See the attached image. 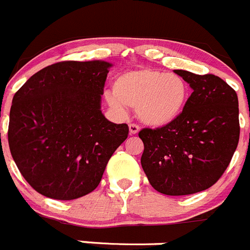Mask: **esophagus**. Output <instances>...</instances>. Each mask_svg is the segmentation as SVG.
Wrapping results in <instances>:
<instances>
[{"label":"esophagus","instance_id":"34e87169","mask_svg":"<svg viewBox=\"0 0 250 250\" xmlns=\"http://www.w3.org/2000/svg\"><path fill=\"white\" fill-rule=\"evenodd\" d=\"M139 131H140V127L137 126V125H135V124H130L129 125L130 135H136L139 134Z\"/></svg>","mask_w":250,"mask_h":250}]
</instances>
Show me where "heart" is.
<instances>
[{
	"mask_svg": "<svg viewBox=\"0 0 250 250\" xmlns=\"http://www.w3.org/2000/svg\"><path fill=\"white\" fill-rule=\"evenodd\" d=\"M114 92L105 94L114 110L136 108L140 121L151 127L167 126L177 120L187 104L189 88L184 78L161 71H127L114 80Z\"/></svg>",
	"mask_w": 250,
	"mask_h": 250,
	"instance_id": "obj_1",
	"label": "heart"
}]
</instances>
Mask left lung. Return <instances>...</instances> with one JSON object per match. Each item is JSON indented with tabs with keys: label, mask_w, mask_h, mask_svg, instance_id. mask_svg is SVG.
Wrapping results in <instances>:
<instances>
[{
	"label": "left lung",
	"mask_w": 250,
	"mask_h": 250,
	"mask_svg": "<svg viewBox=\"0 0 250 250\" xmlns=\"http://www.w3.org/2000/svg\"><path fill=\"white\" fill-rule=\"evenodd\" d=\"M192 89L183 113L161 129H144L141 166L149 184L179 196L212 187L229 165L239 140L238 97L215 75L174 70Z\"/></svg>",
	"instance_id": "obj_1"
}]
</instances>
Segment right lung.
Returning a JSON list of instances; mask_svg holds the SVG:
<instances>
[{
  "mask_svg": "<svg viewBox=\"0 0 250 250\" xmlns=\"http://www.w3.org/2000/svg\"><path fill=\"white\" fill-rule=\"evenodd\" d=\"M111 66L103 60L54 63L14 94L11 154L30 187L46 198L73 200L93 191L126 140V124L111 123L102 113Z\"/></svg>",
  "mask_w": 250,
  "mask_h": 250,
  "instance_id": "1",
  "label": "right lung"
}]
</instances>
